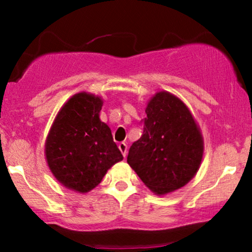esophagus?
<instances>
[{"instance_id": "obj_1", "label": "esophagus", "mask_w": 252, "mask_h": 252, "mask_svg": "<svg viewBox=\"0 0 252 252\" xmlns=\"http://www.w3.org/2000/svg\"><path fill=\"white\" fill-rule=\"evenodd\" d=\"M118 148H119V150L122 151L123 156L126 157V155H127V144L125 142H120L118 144Z\"/></svg>"}]
</instances>
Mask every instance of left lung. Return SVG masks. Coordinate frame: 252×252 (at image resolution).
<instances>
[{"label": "left lung", "mask_w": 252, "mask_h": 252, "mask_svg": "<svg viewBox=\"0 0 252 252\" xmlns=\"http://www.w3.org/2000/svg\"><path fill=\"white\" fill-rule=\"evenodd\" d=\"M143 134L129 148L127 163L156 195L187 185L202 163L204 142L187 105L168 92L148 102Z\"/></svg>", "instance_id": "obj_1"}]
</instances>
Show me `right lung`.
<instances>
[{
  "label": "right lung",
  "instance_id": "1",
  "mask_svg": "<svg viewBox=\"0 0 252 252\" xmlns=\"http://www.w3.org/2000/svg\"><path fill=\"white\" fill-rule=\"evenodd\" d=\"M99 96L78 93L57 113L47 136L46 158L54 177L71 190L94 189L123 155L99 119Z\"/></svg>",
  "mask_w": 252,
  "mask_h": 252
}]
</instances>
